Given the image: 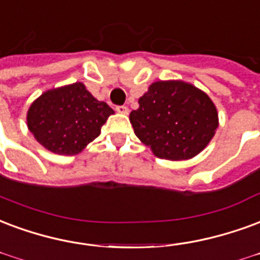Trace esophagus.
I'll use <instances>...</instances> for the list:
<instances>
[{"mask_svg":"<svg viewBox=\"0 0 260 260\" xmlns=\"http://www.w3.org/2000/svg\"><path fill=\"white\" fill-rule=\"evenodd\" d=\"M115 111L120 113V114H128V113H129V109H128L126 106H117V107H115Z\"/></svg>","mask_w":260,"mask_h":260,"instance_id":"obj_1","label":"esophagus"}]
</instances>
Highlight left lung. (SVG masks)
Segmentation results:
<instances>
[{
    "label": "left lung",
    "instance_id": "1",
    "mask_svg": "<svg viewBox=\"0 0 260 260\" xmlns=\"http://www.w3.org/2000/svg\"><path fill=\"white\" fill-rule=\"evenodd\" d=\"M135 135L157 157L187 159L215 135L218 111L207 93L183 81H157L129 114Z\"/></svg>",
    "mask_w": 260,
    "mask_h": 260
}]
</instances>
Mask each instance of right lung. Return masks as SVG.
Masks as SVG:
<instances>
[{"label": "right lung", "instance_id": "1", "mask_svg": "<svg viewBox=\"0 0 260 260\" xmlns=\"http://www.w3.org/2000/svg\"><path fill=\"white\" fill-rule=\"evenodd\" d=\"M114 111L95 99L81 82L42 93L27 113V126L45 149L61 155L78 154L99 136Z\"/></svg>", "mask_w": 260, "mask_h": 260}]
</instances>
